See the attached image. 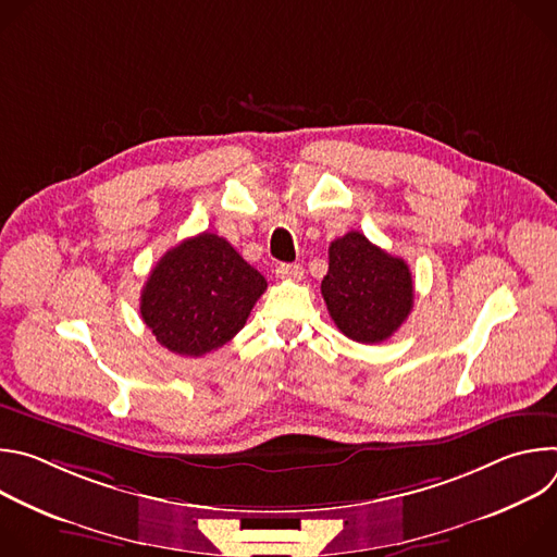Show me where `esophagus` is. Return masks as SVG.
Listing matches in <instances>:
<instances>
[{
  "label": "esophagus",
  "instance_id": "obj_1",
  "mask_svg": "<svg viewBox=\"0 0 557 557\" xmlns=\"http://www.w3.org/2000/svg\"><path fill=\"white\" fill-rule=\"evenodd\" d=\"M275 275L280 280H293L295 282V280L304 277V269H301V264H277Z\"/></svg>",
  "mask_w": 557,
  "mask_h": 557
}]
</instances>
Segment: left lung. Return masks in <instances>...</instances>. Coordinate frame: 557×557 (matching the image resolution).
<instances>
[{"instance_id":"1","label":"left lung","mask_w":557,"mask_h":557,"mask_svg":"<svg viewBox=\"0 0 557 557\" xmlns=\"http://www.w3.org/2000/svg\"><path fill=\"white\" fill-rule=\"evenodd\" d=\"M322 295L335 326L359 344H381L392 337L414 306L406 260L385 253L359 231L331 243Z\"/></svg>"}]
</instances>
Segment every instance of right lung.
Returning <instances> with one entry per match:
<instances>
[{"label":"right lung","instance_id":"add662e5","mask_svg":"<svg viewBox=\"0 0 557 557\" xmlns=\"http://www.w3.org/2000/svg\"><path fill=\"white\" fill-rule=\"evenodd\" d=\"M267 280L224 237L200 233L170 249L140 293V317L168 350L202 357L240 333Z\"/></svg>","mask_w":557,"mask_h":557}]
</instances>
